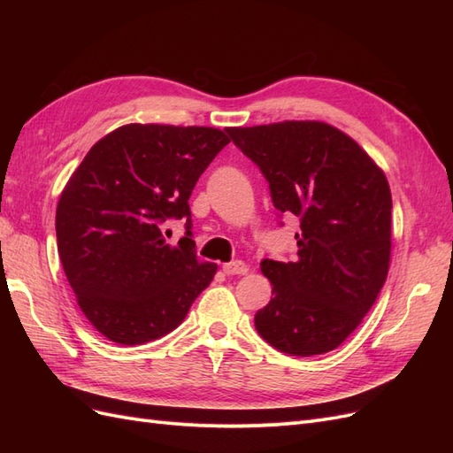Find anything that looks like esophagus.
Wrapping results in <instances>:
<instances>
[{
  "mask_svg": "<svg viewBox=\"0 0 453 453\" xmlns=\"http://www.w3.org/2000/svg\"><path fill=\"white\" fill-rule=\"evenodd\" d=\"M223 272L226 276H242V273H248L250 266L243 263V260H232V263L223 265Z\"/></svg>",
  "mask_w": 453,
  "mask_h": 453,
  "instance_id": "34e87169",
  "label": "esophagus"
}]
</instances>
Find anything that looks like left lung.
Segmentation results:
<instances>
[{
  "instance_id": "8db88e82",
  "label": "left lung",
  "mask_w": 453,
  "mask_h": 453,
  "mask_svg": "<svg viewBox=\"0 0 453 453\" xmlns=\"http://www.w3.org/2000/svg\"><path fill=\"white\" fill-rule=\"evenodd\" d=\"M270 183L273 208L300 219L293 263L265 258L270 303L255 328L283 353L336 349L372 308L391 258V190L348 134L319 120L228 128Z\"/></svg>"
}]
</instances>
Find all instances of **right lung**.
<instances>
[{
	"instance_id": "right-lung-1",
	"label": "right lung",
	"mask_w": 453,
	"mask_h": 453,
	"mask_svg": "<svg viewBox=\"0 0 453 453\" xmlns=\"http://www.w3.org/2000/svg\"><path fill=\"white\" fill-rule=\"evenodd\" d=\"M230 143L210 127L125 125L92 149L64 187L57 240L65 278L96 331L140 346L181 325L208 287L215 263H200L188 198L203 170ZM168 218H187L170 246Z\"/></svg>"
}]
</instances>
